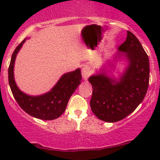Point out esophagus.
<instances>
[{
	"label": "esophagus",
	"mask_w": 160,
	"mask_h": 160,
	"mask_svg": "<svg viewBox=\"0 0 160 160\" xmlns=\"http://www.w3.org/2000/svg\"><path fill=\"white\" fill-rule=\"evenodd\" d=\"M82 74L83 78H84L85 80H87V78H88V76H89V74H90V71H89V68L87 66L83 67L82 70Z\"/></svg>",
	"instance_id": "esophagus-1"
}]
</instances>
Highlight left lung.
Returning <instances> with one entry per match:
<instances>
[{"label":"left lung","mask_w":160,"mask_h":160,"mask_svg":"<svg viewBox=\"0 0 160 160\" xmlns=\"http://www.w3.org/2000/svg\"><path fill=\"white\" fill-rule=\"evenodd\" d=\"M123 56L128 64L118 79L110 77L102 69L101 73L89 78L92 87V111L102 121L116 122L128 117L143 101L147 92L148 57L130 31H128L126 41L119 47L115 58Z\"/></svg>","instance_id":"obj_1"}]
</instances>
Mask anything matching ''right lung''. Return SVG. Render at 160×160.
I'll list each match as a JSON object with an SVG mask.
<instances>
[{
	"label": "right lung",
	"mask_w": 160,
	"mask_h": 160,
	"mask_svg": "<svg viewBox=\"0 0 160 160\" xmlns=\"http://www.w3.org/2000/svg\"><path fill=\"white\" fill-rule=\"evenodd\" d=\"M26 39L17 46L13 52L8 67V83L17 103L28 114L43 120H52L64 113L68 100L82 81L80 68L65 73L51 90L38 96L28 95L22 92L15 82L14 76V62Z\"/></svg>",
	"instance_id": "add662e5"
}]
</instances>
